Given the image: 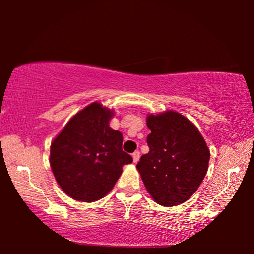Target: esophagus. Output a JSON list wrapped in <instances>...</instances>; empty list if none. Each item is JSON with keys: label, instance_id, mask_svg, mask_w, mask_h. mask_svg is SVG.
Returning <instances> with one entry per match:
<instances>
[{"label": "esophagus", "instance_id": "esophagus-1", "mask_svg": "<svg viewBox=\"0 0 254 254\" xmlns=\"http://www.w3.org/2000/svg\"><path fill=\"white\" fill-rule=\"evenodd\" d=\"M131 157H133V162H134V163H137L138 159H140V152L135 151L134 154L131 155Z\"/></svg>", "mask_w": 254, "mask_h": 254}]
</instances>
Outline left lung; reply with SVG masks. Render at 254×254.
<instances>
[{
    "mask_svg": "<svg viewBox=\"0 0 254 254\" xmlns=\"http://www.w3.org/2000/svg\"><path fill=\"white\" fill-rule=\"evenodd\" d=\"M148 154L137 163L148 193L164 207L182 204L199 189L210 151L192 121L176 111L148 114Z\"/></svg>",
    "mask_w": 254,
    "mask_h": 254,
    "instance_id": "obj_1",
    "label": "left lung"
}]
</instances>
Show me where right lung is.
Here are the masks:
<instances>
[{"label": "right lung", "instance_id": "right-lung-1", "mask_svg": "<svg viewBox=\"0 0 254 254\" xmlns=\"http://www.w3.org/2000/svg\"><path fill=\"white\" fill-rule=\"evenodd\" d=\"M114 110L93 102L70 118L51 144L55 180L71 199L93 202L107 195L133 158L123 151V134L110 127Z\"/></svg>", "mask_w": 254, "mask_h": 254}]
</instances>
